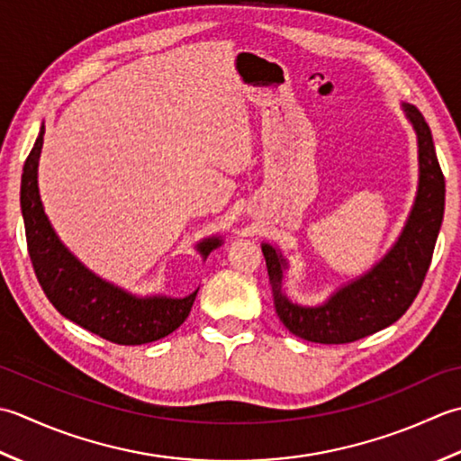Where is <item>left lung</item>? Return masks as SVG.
Here are the masks:
<instances>
[{"mask_svg": "<svg viewBox=\"0 0 461 461\" xmlns=\"http://www.w3.org/2000/svg\"><path fill=\"white\" fill-rule=\"evenodd\" d=\"M403 109L418 133V194L398 242L368 275L338 290L322 306H298L283 294L285 258L270 244H262L280 322L308 342L348 344L378 332L406 314L424 285L444 221L446 181L424 115L414 105Z\"/></svg>", "mask_w": 461, "mask_h": 461, "instance_id": "8db88e82", "label": "left lung"}]
</instances>
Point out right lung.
Wrapping results in <instances>:
<instances>
[{
    "label": "right lung",
    "instance_id": "add662e5",
    "mask_svg": "<svg viewBox=\"0 0 461 461\" xmlns=\"http://www.w3.org/2000/svg\"><path fill=\"white\" fill-rule=\"evenodd\" d=\"M43 133L45 127H41L23 165L22 212L27 250L45 296L71 322L113 344H147L175 332L189 316L196 290L185 298L131 296L89 272L59 242L45 217L37 191V161ZM219 244V239L203 240L199 244L201 255L209 257V252Z\"/></svg>",
    "mask_w": 461,
    "mask_h": 461
}]
</instances>
